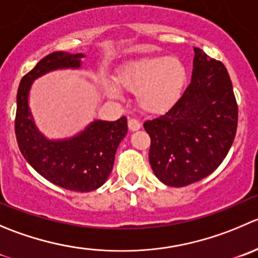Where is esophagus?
Segmentation results:
<instances>
[{"mask_svg": "<svg viewBox=\"0 0 258 258\" xmlns=\"http://www.w3.org/2000/svg\"><path fill=\"white\" fill-rule=\"evenodd\" d=\"M128 128L130 131H139V130L141 128V123H140L137 119L131 118L128 119Z\"/></svg>", "mask_w": 258, "mask_h": 258, "instance_id": "esophagus-1", "label": "esophagus"}]
</instances>
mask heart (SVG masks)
Returning <instances> with one entry per match:
<instances>
[{
	"mask_svg": "<svg viewBox=\"0 0 258 258\" xmlns=\"http://www.w3.org/2000/svg\"><path fill=\"white\" fill-rule=\"evenodd\" d=\"M186 68L175 56L141 57L126 62L118 69L116 82L119 88L137 92V103L142 111L160 114L169 111L180 99L186 84ZM109 98H118L114 86H106Z\"/></svg>",
	"mask_w": 258,
	"mask_h": 258,
	"instance_id": "b5f03b06",
	"label": "heart"
}]
</instances>
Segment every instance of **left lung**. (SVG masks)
Here are the masks:
<instances>
[{
  "mask_svg": "<svg viewBox=\"0 0 258 258\" xmlns=\"http://www.w3.org/2000/svg\"><path fill=\"white\" fill-rule=\"evenodd\" d=\"M191 82L165 114L146 121L149 160L157 179L186 186L211 175L228 154L238 106L223 62L194 47Z\"/></svg>",
  "mask_w": 258,
  "mask_h": 258,
  "instance_id": "1",
  "label": "left lung"
}]
</instances>
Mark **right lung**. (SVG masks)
Returning a JSON list of instances; mask_svg holds the SVG:
<instances>
[{"label":"right lung","instance_id":"1","mask_svg":"<svg viewBox=\"0 0 258 258\" xmlns=\"http://www.w3.org/2000/svg\"><path fill=\"white\" fill-rule=\"evenodd\" d=\"M83 56L55 51L42 57L20 82L15 118L17 144L26 161L52 184L82 192L98 189L108 179L117 147L127 134V118L93 121L72 139L51 141L35 126L27 98L35 79L55 69L79 68Z\"/></svg>","mask_w":258,"mask_h":258}]
</instances>
